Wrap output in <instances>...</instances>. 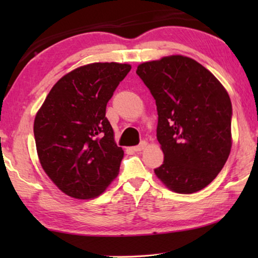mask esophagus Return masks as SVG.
Returning <instances> with one entry per match:
<instances>
[{
  "mask_svg": "<svg viewBox=\"0 0 258 258\" xmlns=\"http://www.w3.org/2000/svg\"><path fill=\"white\" fill-rule=\"evenodd\" d=\"M146 147H147V142H146V141H142L141 143H140L139 146L133 147V150H134V151H141V150L145 149Z\"/></svg>",
  "mask_w": 258,
  "mask_h": 258,
  "instance_id": "obj_1",
  "label": "esophagus"
}]
</instances>
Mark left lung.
I'll use <instances>...</instances> for the list:
<instances>
[{
  "label": "left lung",
  "mask_w": 258,
  "mask_h": 258,
  "mask_svg": "<svg viewBox=\"0 0 258 258\" xmlns=\"http://www.w3.org/2000/svg\"><path fill=\"white\" fill-rule=\"evenodd\" d=\"M154 97L164 163L157 177L177 194L207 186L230 155L232 104L216 77L197 61L171 55L137 71Z\"/></svg>",
  "instance_id": "obj_1"
}]
</instances>
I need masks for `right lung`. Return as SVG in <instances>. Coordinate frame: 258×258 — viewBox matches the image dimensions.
Masks as SVG:
<instances>
[{
    "label": "right lung",
    "instance_id": "right-lung-1",
    "mask_svg": "<svg viewBox=\"0 0 258 258\" xmlns=\"http://www.w3.org/2000/svg\"><path fill=\"white\" fill-rule=\"evenodd\" d=\"M130 71L117 62L77 68L55 83L35 117L42 167L71 197H97L119 172L124 151L113 140L106 108Z\"/></svg>",
    "mask_w": 258,
    "mask_h": 258
}]
</instances>
